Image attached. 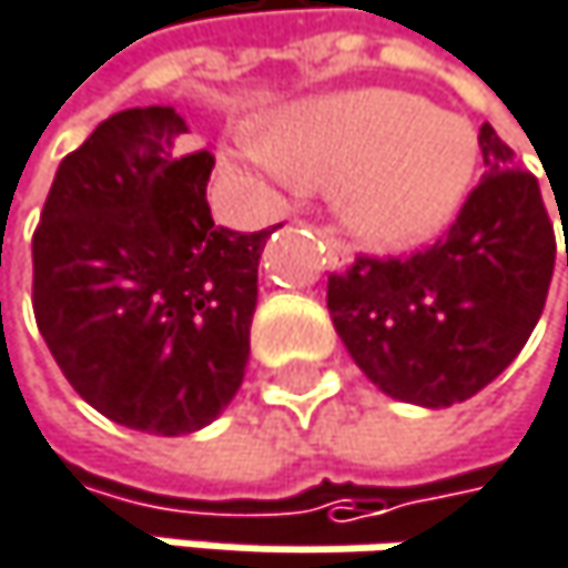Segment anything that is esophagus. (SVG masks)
I'll return each instance as SVG.
<instances>
[{"label": "esophagus", "instance_id": "obj_1", "mask_svg": "<svg viewBox=\"0 0 568 568\" xmlns=\"http://www.w3.org/2000/svg\"><path fill=\"white\" fill-rule=\"evenodd\" d=\"M290 222H293V225H306V219H290ZM320 235H323L329 265H349V248H346V242H343L339 235L326 232V229H320Z\"/></svg>", "mask_w": 568, "mask_h": 568}]
</instances>
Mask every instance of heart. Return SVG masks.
Segmentation results:
<instances>
[{
  "label": "heart",
  "instance_id": "b5f03b06",
  "mask_svg": "<svg viewBox=\"0 0 568 568\" xmlns=\"http://www.w3.org/2000/svg\"><path fill=\"white\" fill-rule=\"evenodd\" d=\"M476 159L479 142L466 119L413 92L366 89L282 112L265 139H242L225 165L235 175L336 189V209L356 239L403 248L456 215Z\"/></svg>",
  "mask_w": 568,
  "mask_h": 568
}]
</instances>
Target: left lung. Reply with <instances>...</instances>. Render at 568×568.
<instances>
[{
    "label": "left lung",
    "mask_w": 568,
    "mask_h": 568,
    "mask_svg": "<svg viewBox=\"0 0 568 568\" xmlns=\"http://www.w3.org/2000/svg\"><path fill=\"white\" fill-rule=\"evenodd\" d=\"M479 149L486 172L433 245L386 258L359 252L326 286L333 326L356 366L386 396L429 409L476 396L519 356L556 265L536 175L513 165V149L489 122Z\"/></svg>",
    "instance_id": "left-lung-1"
}]
</instances>
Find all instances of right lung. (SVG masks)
I'll return each instance as SVG.
<instances>
[{"mask_svg": "<svg viewBox=\"0 0 568 568\" xmlns=\"http://www.w3.org/2000/svg\"><path fill=\"white\" fill-rule=\"evenodd\" d=\"M169 105L125 109L62 159L32 235V313L69 386L105 419L185 436L242 386L272 229L212 222L209 149Z\"/></svg>", "mask_w": 568, "mask_h": 568, "instance_id": "add662e5", "label": "right lung"}]
</instances>
